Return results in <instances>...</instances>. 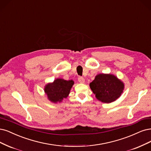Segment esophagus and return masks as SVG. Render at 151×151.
I'll use <instances>...</instances> for the list:
<instances>
[{
	"instance_id": "esophagus-1",
	"label": "esophagus",
	"mask_w": 151,
	"mask_h": 151,
	"mask_svg": "<svg viewBox=\"0 0 151 151\" xmlns=\"http://www.w3.org/2000/svg\"><path fill=\"white\" fill-rule=\"evenodd\" d=\"M78 81H79V83H81V84H84V82H85V80L83 77H79V78H78Z\"/></svg>"
}]
</instances>
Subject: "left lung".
Here are the masks:
<instances>
[{
  "label": "left lung",
  "mask_w": 151,
  "mask_h": 151,
  "mask_svg": "<svg viewBox=\"0 0 151 151\" xmlns=\"http://www.w3.org/2000/svg\"><path fill=\"white\" fill-rule=\"evenodd\" d=\"M89 86L97 99L104 103L116 101L124 89V82L111 74H97Z\"/></svg>",
  "instance_id": "8db88e82"
}]
</instances>
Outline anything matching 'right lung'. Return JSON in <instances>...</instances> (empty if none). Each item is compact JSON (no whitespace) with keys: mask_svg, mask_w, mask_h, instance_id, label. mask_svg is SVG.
I'll return each instance as SVG.
<instances>
[{"mask_svg":"<svg viewBox=\"0 0 151 151\" xmlns=\"http://www.w3.org/2000/svg\"><path fill=\"white\" fill-rule=\"evenodd\" d=\"M74 84V81H66L59 78L55 79L53 82L47 84L44 87V92L50 102H61L64 99L68 97Z\"/></svg>","mask_w":151,"mask_h":151,"instance_id":"1","label":"right lung"}]
</instances>
